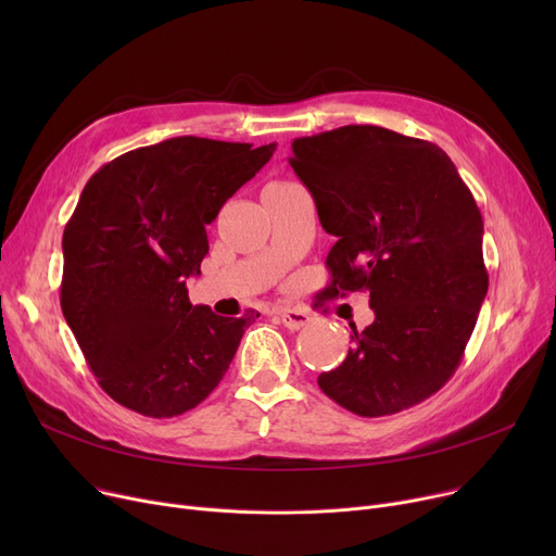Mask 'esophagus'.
<instances>
[{
  "mask_svg": "<svg viewBox=\"0 0 556 556\" xmlns=\"http://www.w3.org/2000/svg\"><path fill=\"white\" fill-rule=\"evenodd\" d=\"M277 315H279V319H281V325H283L286 329H290V331H298V329L306 327V325L311 323V319H313L308 311L298 308V306H293V308H281Z\"/></svg>",
  "mask_w": 556,
  "mask_h": 556,
  "instance_id": "1",
  "label": "esophagus"
}]
</instances>
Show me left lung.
<instances>
[{
    "instance_id": "left-lung-1",
    "label": "left lung",
    "mask_w": 556,
    "mask_h": 556,
    "mask_svg": "<svg viewBox=\"0 0 556 556\" xmlns=\"http://www.w3.org/2000/svg\"><path fill=\"white\" fill-rule=\"evenodd\" d=\"M288 162L336 237L323 295L365 290L374 308L319 390L361 417L421 403L462 363L489 288L473 193L440 146L378 126L300 137Z\"/></svg>"
}]
</instances>
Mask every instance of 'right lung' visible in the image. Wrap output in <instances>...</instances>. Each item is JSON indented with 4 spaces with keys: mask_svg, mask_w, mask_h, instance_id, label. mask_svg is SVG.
<instances>
[{
    "mask_svg": "<svg viewBox=\"0 0 556 556\" xmlns=\"http://www.w3.org/2000/svg\"><path fill=\"white\" fill-rule=\"evenodd\" d=\"M277 143L173 137L128 151L87 180L63 233L61 306L103 392L155 419L178 417L220 383L258 317L189 302L207 227Z\"/></svg>",
    "mask_w": 556,
    "mask_h": 556,
    "instance_id": "right-lung-1",
    "label": "right lung"
}]
</instances>
